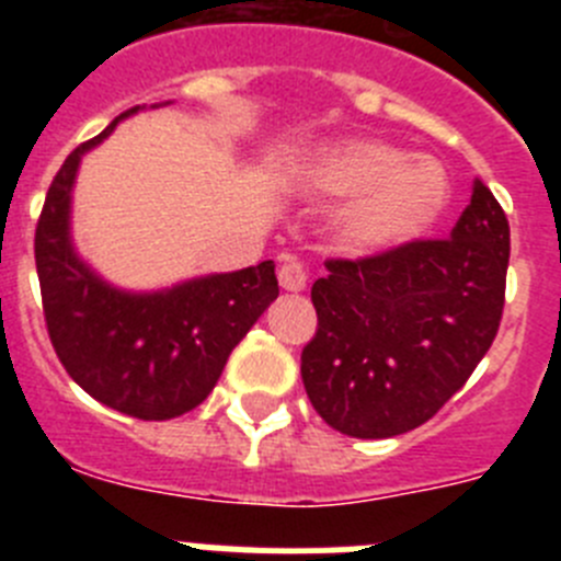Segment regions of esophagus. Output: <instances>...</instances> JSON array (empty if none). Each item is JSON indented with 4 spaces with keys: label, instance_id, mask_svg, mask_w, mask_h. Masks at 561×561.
Wrapping results in <instances>:
<instances>
[{
    "label": "esophagus",
    "instance_id": "esophagus-1",
    "mask_svg": "<svg viewBox=\"0 0 561 561\" xmlns=\"http://www.w3.org/2000/svg\"><path fill=\"white\" fill-rule=\"evenodd\" d=\"M277 280L286 291H300L309 286V270H306L304 261H286L280 270H277Z\"/></svg>",
    "mask_w": 561,
    "mask_h": 561
}]
</instances>
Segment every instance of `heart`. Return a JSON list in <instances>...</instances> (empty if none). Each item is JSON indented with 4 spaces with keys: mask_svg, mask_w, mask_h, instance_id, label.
<instances>
[{
    "mask_svg": "<svg viewBox=\"0 0 561 561\" xmlns=\"http://www.w3.org/2000/svg\"><path fill=\"white\" fill-rule=\"evenodd\" d=\"M304 180L325 196H348L336 230L356 252L408 244L447 205V180L433 160L370 137L323 142L306 162Z\"/></svg>",
    "mask_w": 561,
    "mask_h": 561,
    "instance_id": "heart-1",
    "label": "heart"
}]
</instances>
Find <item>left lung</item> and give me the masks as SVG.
<instances>
[{"instance_id":"8db88e82","label":"left lung","mask_w":561,"mask_h":561,"mask_svg":"<svg viewBox=\"0 0 561 561\" xmlns=\"http://www.w3.org/2000/svg\"><path fill=\"white\" fill-rule=\"evenodd\" d=\"M508 252V219L478 180L449 238L329 257L300 354L320 419L351 438H393L433 419L497 336Z\"/></svg>"}]
</instances>
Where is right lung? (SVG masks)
<instances>
[{"label":"right lung","instance_id":"add662e5","mask_svg":"<svg viewBox=\"0 0 561 561\" xmlns=\"http://www.w3.org/2000/svg\"><path fill=\"white\" fill-rule=\"evenodd\" d=\"M69 153L49 185L36 225V272L44 323L67 374L106 408L165 421L199 408L216 388L227 356L277 297L272 261L210 275L157 295H126L78 261L69 244V193L83 151Z\"/></svg>","mask_w":561,"mask_h":561}]
</instances>
